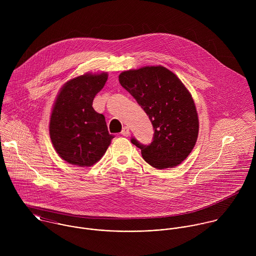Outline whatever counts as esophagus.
Here are the masks:
<instances>
[{"label":"esophagus","mask_w":256,"mask_h":256,"mask_svg":"<svg viewBox=\"0 0 256 256\" xmlns=\"http://www.w3.org/2000/svg\"><path fill=\"white\" fill-rule=\"evenodd\" d=\"M121 134H122L123 136H125V137H128V136L130 135V129H129V127H128V126H125V127L123 128Z\"/></svg>","instance_id":"34e87169"}]
</instances>
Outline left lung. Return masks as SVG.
Segmentation results:
<instances>
[{
    "label": "left lung",
    "mask_w": 256,
    "mask_h": 256,
    "mask_svg": "<svg viewBox=\"0 0 256 256\" xmlns=\"http://www.w3.org/2000/svg\"><path fill=\"white\" fill-rule=\"evenodd\" d=\"M120 84L145 110L154 129L148 146L141 148L146 162L158 170L180 164L195 146L199 119L190 92L180 78L164 66H145L123 71Z\"/></svg>",
    "instance_id": "obj_1"
}]
</instances>
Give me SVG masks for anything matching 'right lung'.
<instances>
[{
	"instance_id": "add662e5",
	"label": "right lung",
	"mask_w": 256,
	"mask_h": 256,
	"mask_svg": "<svg viewBox=\"0 0 256 256\" xmlns=\"http://www.w3.org/2000/svg\"><path fill=\"white\" fill-rule=\"evenodd\" d=\"M108 72L86 73L67 80L53 104L49 135L59 156L74 166L88 168L106 154L114 138L106 118L92 108L104 86Z\"/></svg>"
}]
</instances>
